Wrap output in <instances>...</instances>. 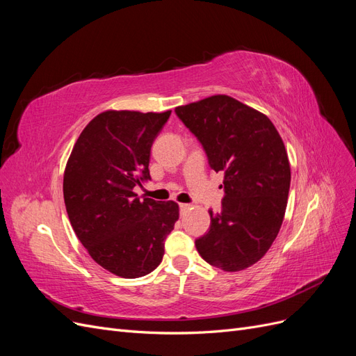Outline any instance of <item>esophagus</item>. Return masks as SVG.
<instances>
[{
    "label": "esophagus",
    "mask_w": 356,
    "mask_h": 356,
    "mask_svg": "<svg viewBox=\"0 0 356 356\" xmlns=\"http://www.w3.org/2000/svg\"><path fill=\"white\" fill-rule=\"evenodd\" d=\"M190 207H191V204H190V203H179V211H181V213H184V212H187V211L190 209Z\"/></svg>",
    "instance_id": "esophagus-1"
}]
</instances>
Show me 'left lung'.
<instances>
[{
    "mask_svg": "<svg viewBox=\"0 0 356 356\" xmlns=\"http://www.w3.org/2000/svg\"><path fill=\"white\" fill-rule=\"evenodd\" d=\"M175 114L211 169L224 174L221 211L209 209L196 250L221 270H243L268 251L284 221L291 170L282 138L267 115L225 95L177 106Z\"/></svg>",
    "mask_w": 356,
    "mask_h": 356,
    "instance_id": "left-lung-1",
    "label": "left lung"
}]
</instances>
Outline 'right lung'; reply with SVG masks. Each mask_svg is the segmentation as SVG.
Returning a JSON list of instances; mask_svg holds the SVG:
<instances>
[{
	"label": "right lung",
	"instance_id": "add662e5",
	"mask_svg": "<svg viewBox=\"0 0 356 356\" xmlns=\"http://www.w3.org/2000/svg\"><path fill=\"white\" fill-rule=\"evenodd\" d=\"M170 111H105L84 127L63 175V199L77 238L93 260L122 277L153 272L179 217L175 202L139 199L152 179L154 139Z\"/></svg>",
	"mask_w": 356,
	"mask_h": 356
}]
</instances>
